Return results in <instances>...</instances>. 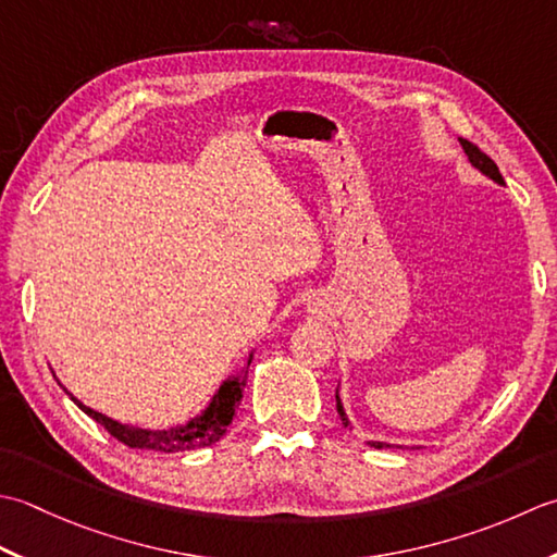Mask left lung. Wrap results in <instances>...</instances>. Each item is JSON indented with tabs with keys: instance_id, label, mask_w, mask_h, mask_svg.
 <instances>
[{
	"instance_id": "left-lung-1",
	"label": "left lung",
	"mask_w": 557,
	"mask_h": 557,
	"mask_svg": "<svg viewBox=\"0 0 557 557\" xmlns=\"http://www.w3.org/2000/svg\"><path fill=\"white\" fill-rule=\"evenodd\" d=\"M459 141H461V149H463V153L469 156V163H471L475 170H481V173H483L485 177H491L493 183H497V185H505V180H503V175H500V170H497V165H495L493 158H487V156L479 149V146L471 144V141H467V139H459ZM336 411H338V416H342L344 425L348 428V418H346V411H344L342 396H338V389H336ZM368 445H370V447H374V449L392 447V445H387V442H368Z\"/></svg>"
}]
</instances>
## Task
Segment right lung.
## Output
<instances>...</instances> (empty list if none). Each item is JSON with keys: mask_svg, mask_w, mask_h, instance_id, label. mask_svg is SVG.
<instances>
[{"mask_svg": "<svg viewBox=\"0 0 557 557\" xmlns=\"http://www.w3.org/2000/svg\"><path fill=\"white\" fill-rule=\"evenodd\" d=\"M252 362V354L247 358V366ZM60 382V380H57ZM245 382H247V370H243V374H235V377L225 380L219 392L211 396L209 406L203 408V411L187 421L185 425H177V428H168V430H146V428H134V425H124L120 421H112V418L103 416L94 411V408H88L86 404H82L78 399L70 394V399L82 408L86 416L94 418L96 423L103 425L108 433L124 442V445L132 447V449H153V451H187V449H201V447H211L213 442H219L228 425L233 423V416H235V408L240 406L243 399V389H245Z\"/></svg>", "mask_w": 557, "mask_h": 557, "instance_id": "right-lung-1", "label": "right lung"}]
</instances>
